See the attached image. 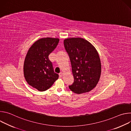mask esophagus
Returning a JSON list of instances; mask_svg holds the SVG:
<instances>
[{
    "label": "esophagus",
    "mask_w": 131,
    "mask_h": 131,
    "mask_svg": "<svg viewBox=\"0 0 131 131\" xmlns=\"http://www.w3.org/2000/svg\"><path fill=\"white\" fill-rule=\"evenodd\" d=\"M62 76H63V73H62V72H60V73H59V77H60V78H61Z\"/></svg>",
    "instance_id": "34e87169"
}]
</instances>
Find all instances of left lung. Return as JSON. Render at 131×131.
<instances>
[{
	"mask_svg": "<svg viewBox=\"0 0 131 131\" xmlns=\"http://www.w3.org/2000/svg\"><path fill=\"white\" fill-rule=\"evenodd\" d=\"M64 44L74 78V82L69 88L76 94L91 91L96 86L101 74V63L96 49L81 38H67Z\"/></svg>",
	"mask_w": 131,
	"mask_h": 131,
	"instance_id": "left-lung-1",
	"label": "left lung"
}]
</instances>
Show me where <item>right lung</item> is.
Masks as SVG:
<instances>
[{"mask_svg": "<svg viewBox=\"0 0 131 131\" xmlns=\"http://www.w3.org/2000/svg\"><path fill=\"white\" fill-rule=\"evenodd\" d=\"M60 39L41 38L29 49L24 63V76L29 85L42 92L49 89L59 78L54 72L49 55L57 47Z\"/></svg>", "mask_w": 131, "mask_h": 131, "instance_id": "obj_1", "label": "right lung"}]
</instances>
